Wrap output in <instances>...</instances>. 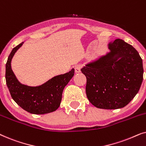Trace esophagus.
<instances>
[{"label":"esophagus","mask_w":146,"mask_h":146,"mask_svg":"<svg viewBox=\"0 0 146 146\" xmlns=\"http://www.w3.org/2000/svg\"><path fill=\"white\" fill-rule=\"evenodd\" d=\"M81 68H82V66L81 65H76L75 66V72L76 73H79L81 72Z\"/></svg>","instance_id":"1"}]
</instances>
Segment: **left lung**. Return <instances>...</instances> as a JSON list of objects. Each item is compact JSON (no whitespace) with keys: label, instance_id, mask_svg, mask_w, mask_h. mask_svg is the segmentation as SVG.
<instances>
[{"label":"left lung","instance_id":"1","mask_svg":"<svg viewBox=\"0 0 146 146\" xmlns=\"http://www.w3.org/2000/svg\"><path fill=\"white\" fill-rule=\"evenodd\" d=\"M110 52L81 69L86 77V92L98 108L125 107L138 92L143 80L142 59L132 46L121 39L108 44Z\"/></svg>","mask_w":146,"mask_h":146}]
</instances>
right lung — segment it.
Instances as JSON below:
<instances>
[{"label":"right lung","instance_id":"obj_1","mask_svg":"<svg viewBox=\"0 0 146 146\" xmlns=\"http://www.w3.org/2000/svg\"><path fill=\"white\" fill-rule=\"evenodd\" d=\"M22 42L14 48L6 64V82L11 97L19 106L34 114H44L56 110L60 105L64 87L74 75V69L52 78L39 86L22 84L11 68V60Z\"/></svg>","mask_w":146,"mask_h":146}]
</instances>
